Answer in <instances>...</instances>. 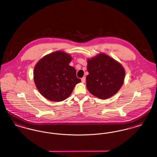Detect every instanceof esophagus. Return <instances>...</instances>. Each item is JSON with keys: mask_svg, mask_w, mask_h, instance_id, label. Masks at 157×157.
<instances>
[{"mask_svg": "<svg viewBox=\"0 0 157 157\" xmlns=\"http://www.w3.org/2000/svg\"><path fill=\"white\" fill-rule=\"evenodd\" d=\"M85 81H86V78L84 76V77H82V78H81V81L83 83H84V82H85Z\"/></svg>", "mask_w": 157, "mask_h": 157, "instance_id": "34e87169", "label": "esophagus"}]
</instances>
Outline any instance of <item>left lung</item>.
<instances>
[{
	"label": "left lung",
	"instance_id": "obj_1",
	"mask_svg": "<svg viewBox=\"0 0 157 157\" xmlns=\"http://www.w3.org/2000/svg\"><path fill=\"white\" fill-rule=\"evenodd\" d=\"M86 87L100 99L111 97L120 90L125 79V70L119 62L101 53L88 60Z\"/></svg>",
	"mask_w": 157,
	"mask_h": 157
}]
</instances>
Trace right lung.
Returning <instances> with one entry per match:
<instances>
[{
  "label": "right lung",
  "instance_id": "obj_1",
  "mask_svg": "<svg viewBox=\"0 0 157 157\" xmlns=\"http://www.w3.org/2000/svg\"><path fill=\"white\" fill-rule=\"evenodd\" d=\"M71 56L57 51L46 55L34 68V82L39 92L45 98L55 102L66 99L75 85L81 82L75 68L69 63Z\"/></svg>",
  "mask_w": 157,
  "mask_h": 157
}]
</instances>
